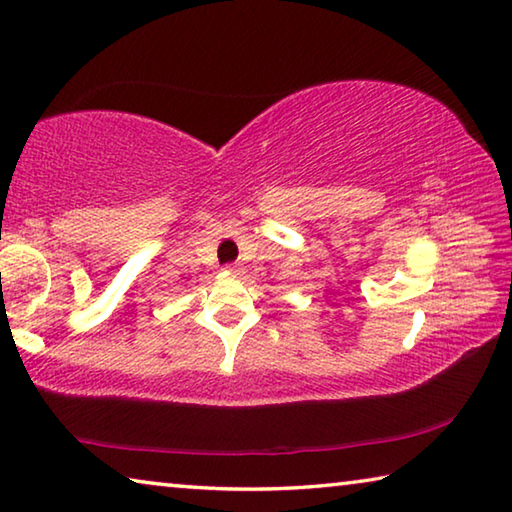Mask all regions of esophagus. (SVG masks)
Masks as SVG:
<instances>
[{
  "label": "esophagus",
  "instance_id": "34e87169",
  "mask_svg": "<svg viewBox=\"0 0 512 512\" xmlns=\"http://www.w3.org/2000/svg\"><path fill=\"white\" fill-rule=\"evenodd\" d=\"M226 271H228V273H241V266H239V264H228Z\"/></svg>",
  "mask_w": 512,
  "mask_h": 512
}]
</instances>
